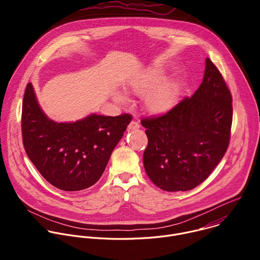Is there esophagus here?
Here are the masks:
<instances>
[{
	"label": "esophagus",
	"mask_w": 260,
	"mask_h": 260,
	"mask_svg": "<svg viewBox=\"0 0 260 260\" xmlns=\"http://www.w3.org/2000/svg\"><path fill=\"white\" fill-rule=\"evenodd\" d=\"M140 127V124L137 120H132L131 123L128 124V129H137Z\"/></svg>",
	"instance_id": "1"
}]
</instances>
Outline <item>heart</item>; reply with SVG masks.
<instances>
[{"instance_id": "obj_1", "label": "heart", "mask_w": 260, "mask_h": 260, "mask_svg": "<svg viewBox=\"0 0 260 260\" xmlns=\"http://www.w3.org/2000/svg\"><path fill=\"white\" fill-rule=\"evenodd\" d=\"M162 75L157 71H150L133 84V91L145 98V107L151 113L160 114L172 109L178 99V90L172 84H159ZM116 100L124 102L125 98L121 93L116 94Z\"/></svg>"}]
</instances>
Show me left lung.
Returning <instances> with one entry per match:
<instances>
[{
	"mask_svg": "<svg viewBox=\"0 0 260 260\" xmlns=\"http://www.w3.org/2000/svg\"><path fill=\"white\" fill-rule=\"evenodd\" d=\"M232 123L231 90L207 57L203 82L192 96L166 113L141 119L148 138L143 155L148 177L166 191L197 187L223 158Z\"/></svg>",
	"mask_w": 260,
	"mask_h": 260,
	"instance_id": "obj_1",
	"label": "left lung"
}]
</instances>
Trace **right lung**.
<instances>
[{
	"label": "right lung",
	"mask_w": 260,
	"mask_h": 260,
	"mask_svg": "<svg viewBox=\"0 0 260 260\" xmlns=\"http://www.w3.org/2000/svg\"><path fill=\"white\" fill-rule=\"evenodd\" d=\"M133 116L92 114L74 123L48 119L27 83L21 113L24 150L36 169L54 187L86 189L101 178Z\"/></svg>",
	"instance_id": "obj_1"
}]
</instances>
